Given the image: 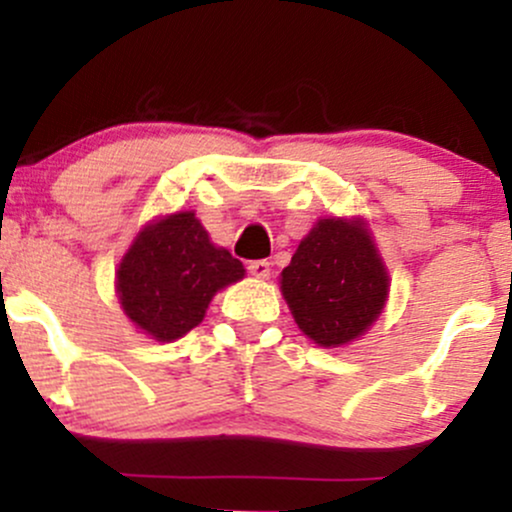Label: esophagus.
Masks as SVG:
<instances>
[{"label": "esophagus", "mask_w": 512, "mask_h": 512, "mask_svg": "<svg viewBox=\"0 0 512 512\" xmlns=\"http://www.w3.org/2000/svg\"><path fill=\"white\" fill-rule=\"evenodd\" d=\"M248 269H250L252 276H257V279H267L269 272H272V269H269V262H267V260H255V262H250Z\"/></svg>", "instance_id": "1"}]
</instances>
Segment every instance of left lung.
<instances>
[{
    "mask_svg": "<svg viewBox=\"0 0 512 512\" xmlns=\"http://www.w3.org/2000/svg\"><path fill=\"white\" fill-rule=\"evenodd\" d=\"M390 279L366 223L320 219L281 272L293 320L320 346H344L383 313Z\"/></svg>",
    "mask_w": 512,
    "mask_h": 512,
    "instance_id": "8db88e82",
    "label": "left lung"
}]
</instances>
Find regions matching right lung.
I'll return each instance as SVG.
<instances>
[{"instance_id":"obj_1","label":"right lung","mask_w":512,"mask_h":512,"mask_svg":"<svg viewBox=\"0 0 512 512\" xmlns=\"http://www.w3.org/2000/svg\"><path fill=\"white\" fill-rule=\"evenodd\" d=\"M243 276V262L211 243L195 211H178L139 231L117 267L115 286L139 330L173 342L204 320L216 291Z\"/></svg>"}]
</instances>
